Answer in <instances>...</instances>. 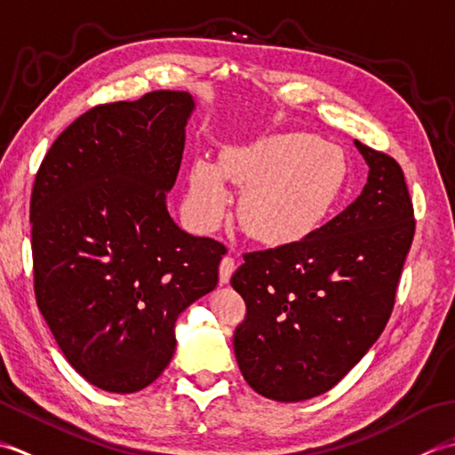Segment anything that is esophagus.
I'll list each match as a JSON object with an SVG mask.
<instances>
[{
	"instance_id": "obj_1",
	"label": "esophagus",
	"mask_w": 455,
	"mask_h": 455,
	"mask_svg": "<svg viewBox=\"0 0 455 455\" xmlns=\"http://www.w3.org/2000/svg\"><path fill=\"white\" fill-rule=\"evenodd\" d=\"M234 271H235V259L226 255L224 259H221V263H220V283H221V284L229 283V279H231V275H234Z\"/></svg>"
}]
</instances>
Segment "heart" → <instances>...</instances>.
I'll list each match as a JSON object with an SVG mask.
<instances>
[{"instance_id":"obj_1","label":"heart","mask_w":455,"mask_h":455,"mask_svg":"<svg viewBox=\"0 0 455 455\" xmlns=\"http://www.w3.org/2000/svg\"><path fill=\"white\" fill-rule=\"evenodd\" d=\"M347 159L339 147L310 133H283L234 147L220 166L194 161L188 206L202 229L216 228L231 204L228 182L243 188L237 216L265 245H292L326 224L346 192Z\"/></svg>"}]
</instances>
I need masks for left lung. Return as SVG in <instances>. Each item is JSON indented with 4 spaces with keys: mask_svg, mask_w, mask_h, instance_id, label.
I'll return each instance as SVG.
<instances>
[{
    "mask_svg": "<svg viewBox=\"0 0 455 455\" xmlns=\"http://www.w3.org/2000/svg\"><path fill=\"white\" fill-rule=\"evenodd\" d=\"M369 166L355 202L299 243L245 253L231 276L247 314L234 333L249 387L279 403L330 391L391 318L414 237L401 164L359 143Z\"/></svg>",
    "mask_w": 455,
    "mask_h": 455,
    "instance_id": "8db88e82",
    "label": "left lung"
}]
</instances>
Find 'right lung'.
Segmentation results:
<instances>
[{
    "label": "right lung",
    "instance_id": "add662e5",
    "mask_svg": "<svg viewBox=\"0 0 455 455\" xmlns=\"http://www.w3.org/2000/svg\"><path fill=\"white\" fill-rule=\"evenodd\" d=\"M188 92L92 108L35 176V296L68 363L108 393L149 387L171 363L180 312L216 289L226 247L174 224Z\"/></svg>",
    "mask_w": 455,
    "mask_h": 455
}]
</instances>
